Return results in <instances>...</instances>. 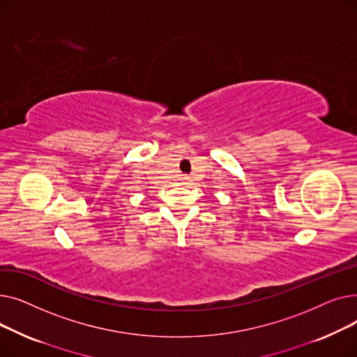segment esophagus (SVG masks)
Wrapping results in <instances>:
<instances>
[{"label": "esophagus", "instance_id": "34e87169", "mask_svg": "<svg viewBox=\"0 0 357 357\" xmlns=\"http://www.w3.org/2000/svg\"><path fill=\"white\" fill-rule=\"evenodd\" d=\"M185 181H190V179H186V178H185Z\"/></svg>", "mask_w": 357, "mask_h": 357}]
</instances>
